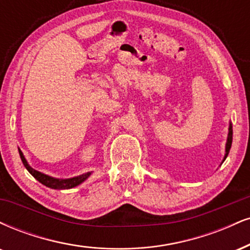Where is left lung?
Returning a JSON list of instances; mask_svg holds the SVG:
<instances>
[{
	"mask_svg": "<svg viewBox=\"0 0 250 250\" xmlns=\"http://www.w3.org/2000/svg\"><path fill=\"white\" fill-rule=\"evenodd\" d=\"M231 141H233V127H231V123L229 122V127H228V136H227L226 148H225V151H226V154H225V156H224V159H222L221 164L224 163L225 159L227 158L228 154H229V150H230V146H231Z\"/></svg>",
	"mask_w": 250,
	"mask_h": 250,
	"instance_id": "1",
	"label": "left lung"
}]
</instances>
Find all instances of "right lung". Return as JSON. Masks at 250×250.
<instances>
[{
    "label": "right lung",
    "mask_w": 250,
    "mask_h": 250,
    "mask_svg": "<svg viewBox=\"0 0 250 250\" xmlns=\"http://www.w3.org/2000/svg\"><path fill=\"white\" fill-rule=\"evenodd\" d=\"M19 152H20L21 159H22L24 167H25V169L28 170L29 172L31 173L39 183H42V184L46 186V188H53V190H67V188H76V186L80 185L81 183L85 182V180L92 174V172H86V173L80 174V176L72 177V178H65V179L55 178V177H51V176H49V174L39 172V171L35 170L34 167H30L28 161H26L25 157H24L23 152L21 151V149H19Z\"/></svg>",
    "instance_id": "obj_1"
}]
</instances>
